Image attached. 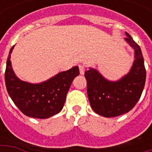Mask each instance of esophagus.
<instances>
[{
  "label": "esophagus",
  "instance_id": "34e87169",
  "mask_svg": "<svg viewBox=\"0 0 152 152\" xmlns=\"http://www.w3.org/2000/svg\"><path fill=\"white\" fill-rule=\"evenodd\" d=\"M79 70H80V75H84V73H85V66L84 65H79Z\"/></svg>",
  "mask_w": 152,
  "mask_h": 152
}]
</instances>
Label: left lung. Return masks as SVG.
<instances>
[{
    "label": "left lung",
    "instance_id": "1",
    "mask_svg": "<svg viewBox=\"0 0 152 152\" xmlns=\"http://www.w3.org/2000/svg\"><path fill=\"white\" fill-rule=\"evenodd\" d=\"M125 34L127 37L124 40L134 50V63L128 74L116 81H111L94 68L85 72L90 106L104 117H115L132 110L145 86L146 69L142 50L130 35Z\"/></svg>",
    "mask_w": 152,
    "mask_h": 152
}]
</instances>
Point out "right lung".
I'll use <instances>...</instances> for the list:
<instances>
[{
	"instance_id": "right-lung-1",
	"label": "right lung",
	"mask_w": 152,
	"mask_h": 152,
	"mask_svg": "<svg viewBox=\"0 0 152 152\" xmlns=\"http://www.w3.org/2000/svg\"><path fill=\"white\" fill-rule=\"evenodd\" d=\"M10 49L6 62L5 80L9 95L18 108L27 116L47 119L63 109L66 94L74 78L80 74L79 67L74 66L62 72L40 84L23 81L13 71Z\"/></svg>"
}]
</instances>
